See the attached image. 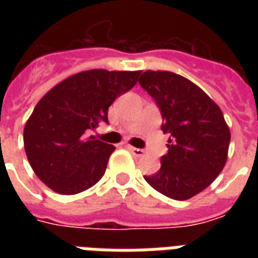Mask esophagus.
Listing matches in <instances>:
<instances>
[{"instance_id":"esophagus-1","label":"esophagus","mask_w":258,"mask_h":258,"mask_svg":"<svg viewBox=\"0 0 258 258\" xmlns=\"http://www.w3.org/2000/svg\"><path fill=\"white\" fill-rule=\"evenodd\" d=\"M127 149H128L135 157H143L146 153L143 149H137V147H133V146H127Z\"/></svg>"}]
</instances>
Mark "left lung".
Instances as JSON below:
<instances>
[{"mask_svg": "<svg viewBox=\"0 0 258 258\" xmlns=\"http://www.w3.org/2000/svg\"><path fill=\"white\" fill-rule=\"evenodd\" d=\"M139 84L161 111L162 131L170 134L169 153L146 182L172 200H188L208 187L226 163L230 131L222 111L180 75L146 71Z\"/></svg>", "mask_w": 258, "mask_h": 258, "instance_id": "8db88e82", "label": "left lung"}]
</instances>
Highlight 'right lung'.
I'll list each match as a JSON object with an SVG mask.
<instances>
[{
  "label": "right lung",
  "instance_id": "1",
  "mask_svg": "<svg viewBox=\"0 0 258 258\" xmlns=\"http://www.w3.org/2000/svg\"><path fill=\"white\" fill-rule=\"evenodd\" d=\"M141 71L92 70L52 88L34 107L24 128V146L36 175L60 194H78L104 175L115 147L87 138L108 123V107L128 92Z\"/></svg>",
  "mask_w": 258,
  "mask_h": 258
}]
</instances>
